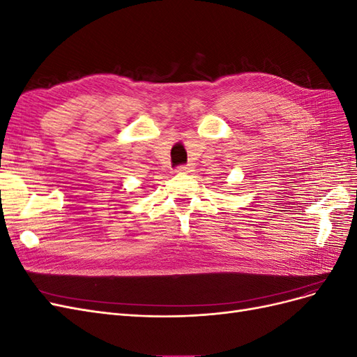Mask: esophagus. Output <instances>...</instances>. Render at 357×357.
Returning a JSON list of instances; mask_svg holds the SVG:
<instances>
[{"instance_id": "1", "label": "esophagus", "mask_w": 357, "mask_h": 357, "mask_svg": "<svg viewBox=\"0 0 357 357\" xmlns=\"http://www.w3.org/2000/svg\"><path fill=\"white\" fill-rule=\"evenodd\" d=\"M192 168H193V167H192L190 164H188V165H180V167H177L176 172H178V174H188V172L193 171Z\"/></svg>"}]
</instances>
